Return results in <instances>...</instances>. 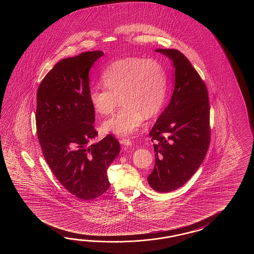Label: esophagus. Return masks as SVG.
Listing matches in <instances>:
<instances>
[{"label": "esophagus", "instance_id": "esophagus-1", "mask_svg": "<svg viewBox=\"0 0 254 254\" xmlns=\"http://www.w3.org/2000/svg\"><path fill=\"white\" fill-rule=\"evenodd\" d=\"M121 143H122L123 145L125 146H129L132 144L131 140H129V139H126V138H124V139H122V140H121Z\"/></svg>", "mask_w": 254, "mask_h": 254}]
</instances>
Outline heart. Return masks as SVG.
<instances>
[{"instance_id":"heart-1","label":"heart","mask_w":254,"mask_h":254,"mask_svg":"<svg viewBox=\"0 0 254 254\" xmlns=\"http://www.w3.org/2000/svg\"><path fill=\"white\" fill-rule=\"evenodd\" d=\"M105 88L95 87L89 92L94 111L101 115L123 106L103 123L104 131L128 136L140 128L144 116L150 118L162 109L167 94V73L155 60L137 57L119 60L109 64L101 74Z\"/></svg>"}]
</instances>
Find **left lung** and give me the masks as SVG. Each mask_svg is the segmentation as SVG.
I'll list each match as a JSON object with an SVG mask.
<instances>
[{"instance_id": "left-lung-1", "label": "left lung", "mask_w": 254, "mask_h": 254, "mask_svg": "<svg viewBox=\"0 0 254 254\" xmlns=\"http://www.w3.org/2000/svg\"><path fill=\"white\" fill-rule=\"evenodd\" d=\"M173 62L175 87L171 102L149 134L155 165L148 183L159 192L182 187L205 158L211 142L208 89L194 67L175 49H158Z\"/></svg>"}]
</instances>
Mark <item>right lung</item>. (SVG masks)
<instances>
[{
	"mask_svg": "<svg viewBox=\"0 0 254 254\" xmlns=\"http://www.w3.org/2000/svg\"><path fill=\"white\" fill-rule=\"evenodd\" d=\"M103 55L92 51L60 61L37 91L35 120L43 157L61 184L81 200L108 190L107 170L120 152L112 134L90 144L98 132L89 100V70Z\"/></svg>",
	"mask_w": 254,
	"mask_h": 254,
	"instance_id": "obj_1",
	"label": "right lung"
}]
</instances>
